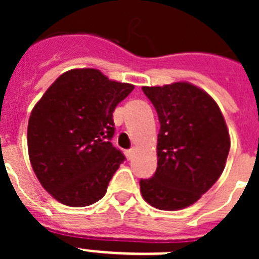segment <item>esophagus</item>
<instances>
[{"mask_svg":"<svg viewBox=\"0 0 259 259\" xmlns=\"http://www.w3.org/2000/svg\"><path fill=\"white\" fill-rule=\"evenodd\" d=\"M134 152H135V149H134V148H131V149L125 150V155H127V158H128V159H131V158L134 157Z\"/></svg>","mask_w":259,"mask_h":259,"instance_id":"obj_1","label":"esophagus"}]
</instances>
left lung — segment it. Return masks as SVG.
Wrapping results in <instances>:
<instances>
[{
  "mask_svg": "<svg viewBox=\"0 0 259 259\" xmlns=\"http://www.w3.org/2000/svg\"><path fill=\"white\" fill-rule=\"evenodd\" d=\"M158 114L157 170L140 180L144 200L159 210L191 206L219 179L230 134L217 102L189 83L143 87Z\"/></svg>",
  "mask_w": 259,
  "mask_h": 259,
  "instance_id": "obj_1",
  "label": "left lung"
}]
</instances>
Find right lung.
Segmentation results:
<instances>
[{"label":"right lung","instance_id":"right-lung-1","mask_svg":"<svg viewBox=\"0 0 259 259\" xmlns=\"http://www.w3.org/2000/svg\"><path fill=\"white\" fill-rule=\"evenodd\" d=\"M95 68L62 74L35 105L27 143L38 182L58 202L83 207L101 200L124 154L114 148L113 113L134 91Z\"/></svg>","mask_w":259,"mask_h":259}]
</instances>
